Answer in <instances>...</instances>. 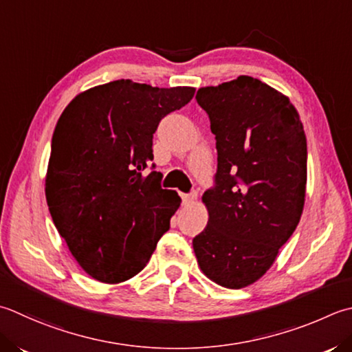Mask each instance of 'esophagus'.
<instances>
[{
  "instance_id": "34e87169",
  "label": "esophagus",
  "mask_w": 352,
  "mask_h": 352,
  "mask_svg": "<svg viewBox=\"0 0 352 352\" xmlns=\"http://www.w3.org/2000/svg\"><path fill=\"white\" fill-rule=\"evenodd\" d=\"M197 192H190V194H182V199L184 206H190L197 201Z\"/></svg>"
}]
</instances>
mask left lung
Wrapping results in <instances>:
<instances>
[{
    "instance_id": "left-lung-1",
    "label": "left lung",
    "mask_w": 352,
    "mask_h": 352,
    "mask_svg": "<svg viewBox=\"0 0 352 352\" xmlns=\"http://www.w3.org/2000/svg\"><path fill=\"white\" fill-rule=\"evenodd\" d=\"M197 102L215 134V188L192 241L201 272L215 284L252 285L267 273L298 227L305 204L307 139L298 109L250 76L203 87Z\"/></svg>"
}]
</instances>
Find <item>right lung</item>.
Returning a JSON list of instances; mask_svg holds the SVG:
<instances>
[{
    "instance_id": "obj_1",
    "label": "right lung",
    "mask_w": 352,
    "mask_h": 352,
    "mask_svg": "<svg viewBox=\"0 0 352 352\" xmlns=\"http://www.w3.org/2000/svg\"><path fill=\"white\" fill-rule=\"evenodd\" d=\"M194 94L192 87L120 79L79 93L60 114L45 198L68 250L96 280L135 276L169 230L182 198L162 189L160 172L146 168L158 123Z\"/></svg>"
}]
</instances>
